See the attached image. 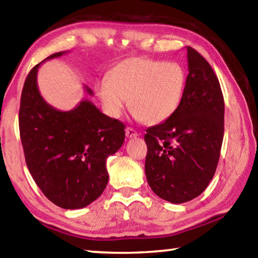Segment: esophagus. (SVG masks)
I'll list each match as a JSON object with an SVG mask.
<instances>
[{
  "label": "esophagus",
  "instance_id": "obj_1",
  "mask_svg": "<svg viewBox=\"0 0 258 258\" xmlns=\"http://www.w3.org/2000/svg\"><path fill=\"white\" fill-rule=\"evenodd\" d=\"M138 135H139V133L134 128H132V127L126 128V137H127L128 139L135 138V137H138Z\"/></svg>",
  "mask_w": 258,
  "mask_h": 258
}]
</instances>
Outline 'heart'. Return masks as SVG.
<instances>
[{"label":"heart","instance_id":"b5f03b06","mask_svg":"<svg viewBox=\"0 0 258 258\" xmlns=\"http://www.w3.org/2000/svg\"><path fill=\"white\" fill-rule=\"evenodd\" d=\"M186 74L180 63L147 58L121 61L97 84V94L109 116L118 118L128 104L135 118L155 125L180 107Z\"/></svg>","mask_w":258,"mask_h":258}]
</instances>
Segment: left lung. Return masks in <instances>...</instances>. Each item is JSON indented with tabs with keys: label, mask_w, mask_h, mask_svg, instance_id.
I'll list each match as a JSON object with an SVG mask.
<instances>
[{
	"label": "left lung",
	"mask_w": 258,
	"mask_h": 258,
	"mask_svg": "<svg viewBox=\"0 0 258 258\" xmlns=\"http://www.w3.org/2000/svg\"><path fill=\"white\" fill-rule=\"evenodd\" d=\"M185 90L177 110L147 130L146 176L159 198L172 204L203 194L215 174L224 135V100L206 59L186 46Z\"/></svg>",
	"instance_id": "left-lung-1"
}]
</instances>
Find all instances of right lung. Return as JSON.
I'll use <instances>...</instances> for the list:
<instances>
[{
	"label": "right lung",
	"mask_w": 258,
	"mask_h": 258,
	"mask_svg": "<svg viewBox=\"0 0 258 258\" xmlns=\"http://www.w3.org/2000/svg\"><path fill=\"white\" fill-rule=\"evenodd\" d=\"M66 53L51 54L29 72L21 92L19 130L26 164L37 186L56 206L78 209L106 189V161L123 146L125 126L87 99L72 110L61 111L42 98L38 68ZM84 90L93 95L90 87Z\"/></svg>",
	"instance_id": "add662e5"
}]
</instances>
